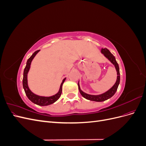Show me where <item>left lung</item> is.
<instances>
[{
  "label": "left lung",
  "instance_id": "1",
  "mask_svg": "<svg viewBox=\"0 0 146 146\" xmlns=\"http://www.w3.org/2000/svg\"><path fill=\"white\" fill-rule=\"evenodd\" d=\"M101 53L114 66V67H115V69L117 72V79H116V83H114V85L107 91L105 92L104 93L99 94V95H91V94H88L87 93H85V92H83L80 89V85H79V82L78 83V90L80 91L81 95L83 97V98L88 100L95 101V102H103L110 98H111V97L113 96L114 94L116 93V92L117 90L118 86L119 85V83H120V72H119V65L116 60L115 57L114 56V55L109 51V50L107 49V48H102Z\"/></svg>",
  "mask_w": 146,
  "mask_h": 146
}]
</instances>
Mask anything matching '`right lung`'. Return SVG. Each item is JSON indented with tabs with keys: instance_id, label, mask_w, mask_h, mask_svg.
Listing matches in <instances>:
<instances>
[{
	"instance_id": "1",
	"label": "right lung",
	"mask_w": 146,
	"mask_h": 146,
	"mask_svg": "<svg viewBox=\"0 0 146 146\" xmlns=\"http://www.w3.org/2000/svg\"><path fill=\"white\" fill-rule=\"evenodd\" d=\"M39 52V50H37L36 52H35L31 56L30 58L28 59L27 61V64H26V66L24 69V74H23V88L24 91L25 92L26 96H27V98L29 99L33 103L35 104H36L39 106H47V105H49L50 104H54V102L58 100L61 96V92H62V86H63V84L66 78H64L62 82H61L60 87L58 92H57L56 94L55 95H53L52 96H48V97H46V96H38L37 94H35V93L30 90V88L28 85V80H27V75L29 72V70L30 68V66L31 63H32V61L33 60L34 57L36 56V55L38 54V53Z\"/></svg>"
}]
</instances>
